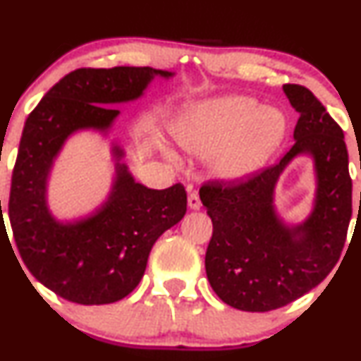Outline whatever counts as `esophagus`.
<instances>
[{
  "label": "esophagus",
  "mask_w": 361,
  "mask_h": 361,
  "mask_svg": "<svg viewBox=\"0 0 361 361\" xmlns=\"http://www.w3.org/2000/svg\"><path fill=\"white\" fill-rule=\"evenodd\" d=\"M188 207L190 210H200V207H202V202H200L197 192H192L188 195Z\"/></svg>",
  "instance_id": "obj_1"
}]
</instances>
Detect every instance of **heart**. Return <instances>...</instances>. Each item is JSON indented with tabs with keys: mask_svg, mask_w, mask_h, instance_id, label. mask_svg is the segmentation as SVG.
I'll list each match as a JSON object with an SVG mask.
<instances>
[{
	"mask_svg": "<svg viewBox=\"0 0 361 361\" xmlns=\"http://www.w3.org/2000/svg\"><path fill=\"white\" fill-rule=\"evenodd\" d=\"M288 124L272 107L247 95H225L186 106L171 126L176 142L200 158L217 153L215 176L228 183L244 181L259 171L279 149Z\"/></svg>",
	"mask_w": 361,
	"mask_h": 361,
	"instance_id": "b5f03b06",
	"label": "heart"
}]
</instances>
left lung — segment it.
<instances>
[{"label": "left lung", "instance_id": "1", "mask_svg": "<svg viewBox=\"0 0 361 361\" xmlns=\"http://www.w3.org/2000/svg\"><path fill=\"white\" fill-rule=\"evenodd\" d=\"M282 90L299 112L289 153L247 183L200 190L214 224L207 277L216 296L240 311L277 310L316 288L336 266L351 219L345 134L310 89ZM299 155L312 158L317 188L307 219L289 224L275 207V186Z\"/></svg>", "mask_w": 361, "mask_h": 361}]
</instances>
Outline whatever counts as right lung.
<instances>
[{"label": "right lung", "mask_w": 361, "mask_h": 361, "mask_svg": "<svg viewBox=\"0 0 361 361\" xmlns=\"http://www.w3.org/2000/svg\"><path fill=\"white\" fill-rule=\"evenodd\" d=\"M156 77L168 80L175 72L79 68L56 82L25 123L8 205L13 237L35 279L67 301L109 305L133 293L154 242L186 214L183 186L153 190L137 183L116 139L115 178L101 206L60 221L48 205L49 175L64 142L82 130L111 138L121 114L114 106L141 99Z\"/></svg>", "instance_id": "obj_1"}]
</instances>
